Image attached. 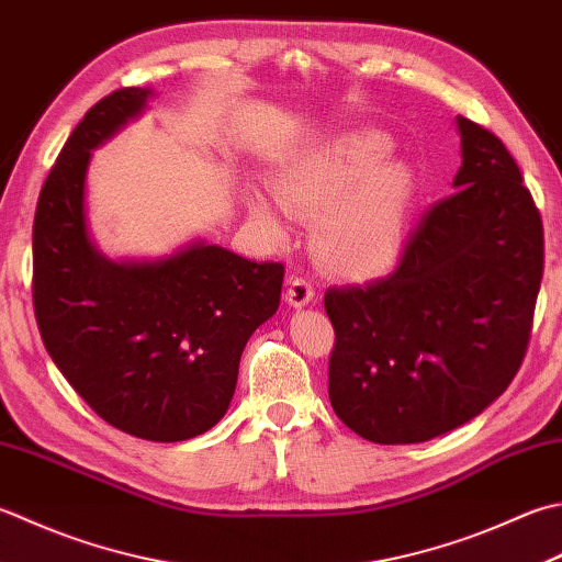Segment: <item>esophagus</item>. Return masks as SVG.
<instances>
[{
  "instance_id": "1",
  "label": "esophagus",
  "mask_w": 562,
  "mask_h": 562,
  "mask_svg": "<svg viewBox=\"0 0 562 562\" xmlns=\"http://www.w3.org/2000/svg\"><path fill=\"white\" fill-rule=\"evenodd\" d=\"M288 304L294 306V310H302V306L312 304L314 302V284L306 280V278H292L290 284H288Z\"/></svg>"
}]
</instances>
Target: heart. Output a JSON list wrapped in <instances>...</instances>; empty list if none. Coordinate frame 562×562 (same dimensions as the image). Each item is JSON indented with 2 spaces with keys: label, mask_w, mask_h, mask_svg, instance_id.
Returning a JSON list of instances; mask_svg holds the SVG:
<instances>
[{
  "label": "heart",
  "mask_w": 562,
  "mask_h": 562,
  "mask_svg": "<svg viewBox=\"0 0 562 562\" xmlns=\"http://www.w3.org/2000/svg\"><path fill=\"white\" fill-rule=\"evenodd\" d=\"M390 148L380 128H353L306 148L278 172L280 201L292 214L318 216V256L344 278H375L404 248L416 175L409 162L384 158ZM281 205L268 194L250 196V214L280 236L288 234Z\"/></svg>",
  "instance_id": "1"
}]
</instances>
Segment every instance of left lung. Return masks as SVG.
Segmentation results:
<instances>
[{"mask_svg": "<svg viewBox=\"0 0 562 562\" xmlns=\"http://www.w3.org/2000/svg\"><path fill=\"white\" fill-rule=\"evenodd\" d=\"M456 192L422 216L397 270L324 296L336 331L328 397L372 443H422L482 414L529 346L543 224L504 143L456 119Z\"/></svg>", "mask_w": 562, "mask_h": 562, "instance_id": "left-lung-1", "label": "left lung"}]
</instances>
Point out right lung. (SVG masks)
Masks as SVG:
<instances>
[{
    "instance_id": "right-lung-1",
    "label": "right lung",
    "mask_w": 562,
    "mask_h": 562,
    "mask_svg": "<svg viewBox=\"0 0 562 562\" xmlns=\"http://www.w3.org/2000/svg\"><path fill=\"white\" fill-rule=\"evenodd\" d=\"M153 97L112 92L63 146L33 218V306L53 362L106 424L175 443L222 422L248 338L278 312L284 268L204 240L156 260L97 248L85 209L92 150Z\"/></svg>"
}]
</instances>
